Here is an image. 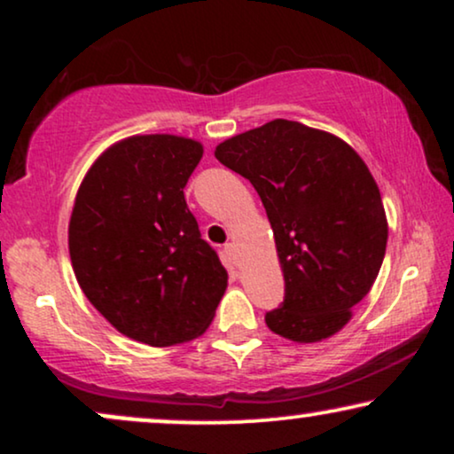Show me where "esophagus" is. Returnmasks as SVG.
I'll return each instance as SVG.
<instances>
[{"label":"esophagus","instance_id":"obj_1","mask_svg":"<svg viewBox=\"0 0 454 454\" xmlns=\"http://www.w3.org/2000/svg\"><path fill=\"white\" fill-rule=\"evenodd\" d=\"M223 254H226V258L231 260V262H237V245L226 243V247H223Z\"/></svg>","mask_w":454,"mask_h":454}]
</instances>
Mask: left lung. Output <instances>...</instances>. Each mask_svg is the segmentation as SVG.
Returning <instances> with one entry per match:
<instances>
[{"label":"left lung","mask_w":454,"mask_h":454,"mask_svg":"<svg viewBox=\"0 0 454 454\" xmlns=\"http://www.w3.org/2000/svg\"><path fill=\"white\" fill-rule=\"evenodd\" d=\"M215 158L262 200L286 281L264 322L296 343H316L350 322L372 290L388 222L367 164L335 134L275 119L223 140Z\"/></svg>","instance_id":"8db88e82"}]
</instances>
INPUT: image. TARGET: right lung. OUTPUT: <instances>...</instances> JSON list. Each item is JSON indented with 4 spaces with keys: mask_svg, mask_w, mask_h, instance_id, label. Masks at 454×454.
<instances>
[{
    "mask_svg": "<svg viewBox=\"0 0 454 454\" xmlns=\"http://www.w3.org/2000/svg\"><path fill=\"white\" fill-rule=\"evenodd\" d=\"M202 151L175 134L111 145L87 170L67 226L72 269L90 303L121 335L153 348L202 335L228 286L184 196Z\"/></svg>",
    "mask_w": 454,
    "mask_h": 454,
    "instance_id": "right-lung-1",
    "label": "right lung"
}]
</instances>
